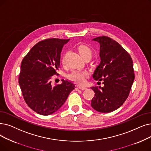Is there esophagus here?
Returning <instances> with one entry per match:
<instances>
[{"label": "esophagus", "mask_w": 151, "mask_h": 151, "mask_svg": "<svg viewBox=\"0 0 151 151\" xmlns=\"http://www.w3.org/2000/svg\"><path fill=\"white\" fill-rule=\"evenodd\" d=\"M78 88H79V89H81V90H86V89H87L86 87L82 86H78Z\"/></svg>", "instance_id": "obj_1"}]
</instances>
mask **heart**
Instances as JSON below:
<instances>
[{
    "mask_svg": "<svg viewBox=\"0 0 151 151\" xmlns=\"http://www.w3.org/2000/svg\"><path fill=\"white\" fill-rule=\"evenodd\" d=\"M77 50L80 55L85 60H90L93 55V51L88 45L85 44H80L76 47ZM62 62L63 64L65 63V55L62 57ZM88 77V74L86 72L80 71H73L67 75L68 79L71 81L78 83L83 84L86 81V78Z\"/></svg>",
    "mask_w": 151,
    "mask_h": 151,
    "instance_id": "heart-1",
    "label": "heart"
}]
</instances>
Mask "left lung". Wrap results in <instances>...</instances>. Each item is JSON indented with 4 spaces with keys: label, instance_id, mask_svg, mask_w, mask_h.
<instances>
[{
    "label": "left lung",
    "instance_id": "obj_1",
    "mask_svg": "<svg viewBox=\"0 0 151 151\" xmlns=\"http://www.w3.org/2000/svg\"><path fill=\"white\" fill-rule=\"evenodd\" d=\"M93 40L100 44L101 60L93 78L102 81L104 86L91 88L95 93L91 106L97 112L109 113L119 109L128 97L134 79L133 60L128 52L110 37L102 36Z\"/></svg>",
    "mask_w": 151,
    "mask_h": 151
}]
</instances>
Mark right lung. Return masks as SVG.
Wrapping results in <instances>:
<instances>
[{
    "mask_svg": "<svg viewBox=\"0 0 151 151\" xmlns=\"http://www.w3.org/2000/svg\"><path fill=\"white\" fill-rule=\"evenodd\" d=\"M70 39L52 38L35 44L22 62L18 83L24 100L36 113L49 115L59 109L75 85L62 80L52 86V76L58 75L60 54Z\"/></svg>",
    "mask_w": 151,
    "mask_h": 151,
    "instance_id": "1",
    "label": "right lung"
}]
</instances>
